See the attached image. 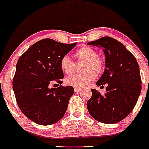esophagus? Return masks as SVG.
<instances>
[{"label":"esophagus","instance_id":"esophagus-1","mask_svg":"<svg viewBox=\"0 0 149 149\" xmlns=\"http://www.w3.org/2000/svg\"><path fill=\"white\" fill-rule=\"evenodd\" d=\"M81 90V88H74V91L75 92H77H77H80Z\"/></svg>","mask_w":149,"mask_h":149}]
</instances>
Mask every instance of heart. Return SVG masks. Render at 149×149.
<instances>
[{"instance_id": "b5f03b06", "label": "heart", "mask_w": 149, "mask_h": 149, "mask_svg": "<svg viewBox=\"0 0 149 149\" xmlns=\"http://www.w3.org/2000/svg\"><path fill=\"white\" fill-rule=\"evenodd\" d=\"M78 62L84 61L81 66L83 72L71 75L65 79L66 84L76 88H84L95 80L97 74L104 69V61L98 56L97 52L89 46H83L75 52ZM60 67L65 74H71L75 69V64L68 56H63L60 61Z\"/></svg>"}]
</instances>
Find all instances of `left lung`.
<instances>
[{
  "label": "left lung",
  "instance_id": "left-lung-1",
  "mask_svg": "<svg viewBox=\"0 0 149 149\" xmlns=\"http://www.w3.org/2000/svg\"><path fill=\"white\" fill-rule=\"evenodd\" d=\"M88 45L103 49L105 69L97 84L101 88L107 84L104 95L92 89V97L87 102L88 112L101 123L121 121L133 110L141 93V77L136 59L122 43L110 37Z\"/></svg>",
  "mask_w": 149,
  "mask_h": 149
}]
</instances>
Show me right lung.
Here are the masks:
<instances>
[{
  "mask_svg": "<svg viewBox=\"0 0 149 149\" xmlns=\"http://www.w3.org/2000/svg\"><path fill=\"white\" fill-rule=\"evenodd\" d=\"M76 45L46 38L33 45L18 60L13 80L16 100L24 116L36 124L52 125L65 116L74 88L69 85L50 88L49 84H62L60 61Z\"/></svg>",
  "mask_w": 149,
  "mask_h": 149,
  "instance_id": "obj_1",
  "label": "right lung"
}]
</instances>
